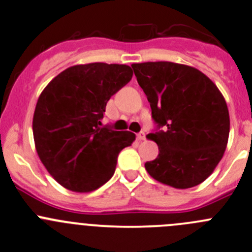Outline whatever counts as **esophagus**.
Segmentation results:
<instances>
[{"label":"esophagus","instance_id":"obj_1","mask_svg":"<svg viewBox=\"0 0 252 252\" xmlns=\"http://www.w3.org/2000/svg\"><path fill=\"white\" fill-rule=\"evenodd\" d=\"M137 139L138 140H144L145 139V132L140 131L139 133H137Z\"/></svg>","mask_w":252,"mask_h":252}]
</instances>
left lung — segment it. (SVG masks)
<instances>
[{
	"instance_id": "obj_1",
	"label": "left lung",
	"mask_w": 252,
	"mask_h": 252,
	"mask_svg": "<svg viewBox=\"0 0 252 252\" xmlns=\"http://www.w3.org/2000/svg\"><path fill=\"white\" fill-rule=\"evenodd\" d=\"M151 107L156 129L148 134L158 155L145 163L155 180L189 189L207 179L226 150L229 114L219 89L201 71L158 61L132 64Z\"/></svg>"
}]
</instances>
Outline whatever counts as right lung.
Returning <instances> with one entry per match:
<instances>
[{
    "label": "right lung",
    "mask_w": 252,
    "mask_h": 252,
    "mask_svg": "<svg viewBox=\"0 0 252 252\" xmlns=\"http://www.w3.org/2000/svg\"><path fill=\"white\" fill-rule=\"evenodd\" d=\"M126 64H78L56 75L33 114L34 144L48 172L74 192H90L113 177L119 153L134 133L102 126L105 105L132 79Z\"/></svg>",
    "instance_id": "right-lung-1"
}]
</instances>
